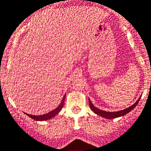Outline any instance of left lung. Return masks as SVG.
I'll use <instances>...</instances> for the list:
<instances>
[{
    "mask_svg": "<svg viewBox=\"0 0 151 151\" xmlns=\"http://www.w3.org/2000/svg\"><path fill=\"white\" fill-rule=\"evenodd\" d=\"M140 99H141V97L139 98V99L136 101V103H134L132 106H129L128 108L125 109L120 110V111H118V112H106V111H103V110L99 109L95 107L92 104L91 101H90V99H89V103H90V109H91L93 112H95V113L97 114V115H100V116H102V117L105 118V119H115V118H118V117H121V116H123V115H126L127 113L131 112V111H132V110L136 106H137L139 100H140Z\"/></svg>",
    "mask_w": 151,
    "mask_h": 151,
    "instance_id": "left-lung-1",
    "label": "left lung"
}]
</instances>
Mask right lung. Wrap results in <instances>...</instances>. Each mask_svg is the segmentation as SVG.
<instances>
[{
	"label": "right lung",
	"instance_id": "add662e5",
	"mask_svg": "<svg viewBox=\"0 0 151 151\" xmlns=\"http://www.w3.org/2000/svg\"><path fill=\"white\" fill-rule=\"evenodd\" d=\"M65 99V96L63 97L62 100H61L59 106H58L55 109L52 110V112H48V113L44 114V115H29V114H27V113H25V114H26L27 115H28L29 117H30L31 119L36 120V121H45V120H48V119H52V118L54 117V116H55V115H57V114H58V112L61 111V109H62L63 106H64Z\"/></svg>",
	"mask_w": 151,
	"mask_h": 151
}]
</instances>
